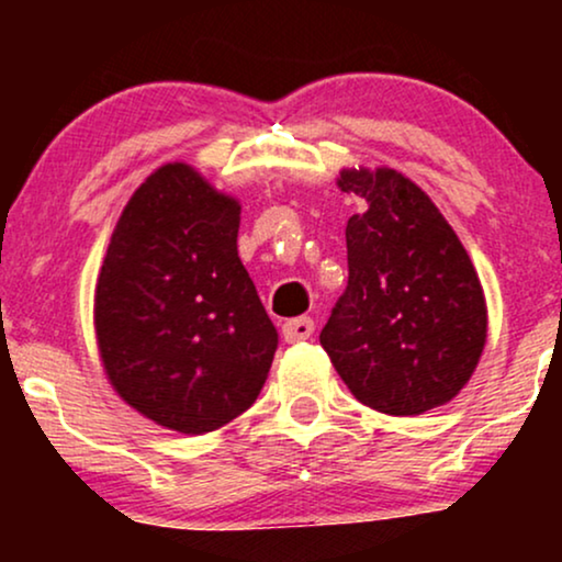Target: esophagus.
I'll return each instance as SVG.
<instances>
[{"label":"esophagus","mask_w":562,"mask_h":562,"mask_svg":"<svg viewBox=\"0 0 562 562\" xmlns=\"http://www.w3.org/2000/svg\"><path fill=\"white\" fill-rule=\"evenodd\" d=\"M314 333V319L312 317H299V319H290L282 325V338L288 340V344H299V340H306L312 338Z\"/></svg>","instance_id":"1"}]
</instances>
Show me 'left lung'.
<instances>
[{
  "mask_svg": "<svg viewBox=\"0 0 562 562\" xmlns=\"http://www.w3.org/2000/svg\"><path fill=\"white\" fill-rule=\"evenodd\" d=\"M364 200L346 224L348 285L319 344L359 402L423 415L451 402L479 367L486 299L460 237L415 182L393 169H344Z\"/></svg>",
  "mask_w": 562,
  "mask_h": 562,
  "instance_id": "1",
  "label": "left lung"
}]
</instances>
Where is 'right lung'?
Segmentation results:
<instances>
[{
  "label": "right lung",
  "mask_w": 562,
  "mask_h": 562,
  "mask_svg": "<svg viewBox=\"0 0 562 562\" xmlns=\"http://www.w3.org/2000/svg\"><path fill=\"white\" fill-rule=\"evenodd\" d=\"M240 203L187 164L137 187L94 290L111 385L147 420L187 436L243 415L269 375L277 330L237 256Z\"/></svg>",
  "instance_id": "add662e5"
}]
</instances>
